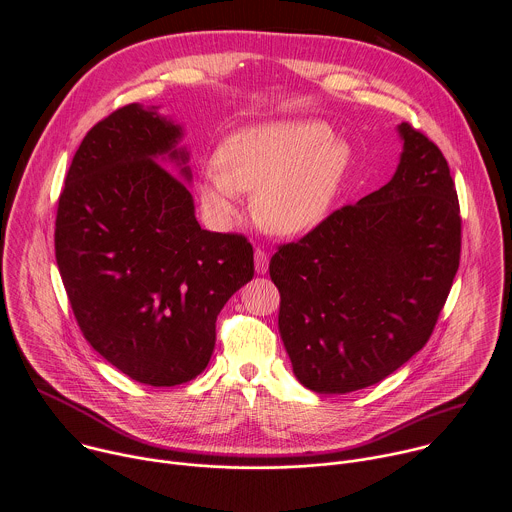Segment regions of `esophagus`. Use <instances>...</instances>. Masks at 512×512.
<instances>
[{"mask_svg":"<svg viewBox=\"0 0 512 512\" xmlns=\"http://www.w3.org/2000/svg\"><path fill=\"white\" fill-rule=\"evenodd\" d=\"M267 267H269V255L265 249L257 247L255 249V271L263 275V273H267Z\"/></svg>","mask_w":512,"mask_h":512,"instance_id":"esophagus-1","label":"esophagus"}]
</instances>
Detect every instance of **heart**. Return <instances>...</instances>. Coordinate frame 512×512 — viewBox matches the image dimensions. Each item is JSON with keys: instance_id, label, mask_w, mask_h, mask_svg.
Segmentation results:
<instances>
[{"instance_id": "obj_1", "label": "heart", "mask_w": 512, "mask_h": 512, "mask_svg": "<svg viewBox=\"0 0 512 512\" xmlns=\"http://www.w3.org/2000/svg\"><path fill=\"white\" fill-rule=\"evenodd\" d=\"M350 164L348 145L316 119L277 121L231 133L202 172L200 198L221 221L235 216L239 192H251L261 227L298 235L330 210Z\"/></svg>"}]
</instances>
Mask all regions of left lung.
I'll return each mask as SVG.
<instances>
[{
  "label": "left lung",
  "mask_w": 512,
  "mask_h": 512,
  "mask_svg": "<svg viewBox=\"0 0 512 512\" xmlns=\"http://www.w3.org/2000/svg\"><path fill=\"white\" fill-rule=\"evenodd\" d=\"M395 176L269 261L279 334L316 393L371 387L429 340L462 251L456 184L442 150L407 121Z\"/></svg>",
  "instance_id": "1"
}]
</instances>
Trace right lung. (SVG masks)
Returning <instances> with one entry per match:
<instances>
[{
  "mask_svg": "<svg viewBox=\"0 0 512 512\" xmlns=\"http://www.w3.org/2000/svg\"><path fill=\"white\" fill-rule=\"evenodd\" d=\"M180 125L125 105L81 141L58 198L54 249L87 342L129 379L174 387L210 360L216 316L253 279L245 235L200 229Z\"/></svg>",
  "mask_w": 512,
  "mask_h": 512,
  "instance_id": "obj_1",
  "label": "right lung"
}]
</instances>
